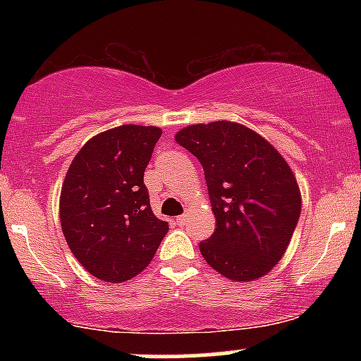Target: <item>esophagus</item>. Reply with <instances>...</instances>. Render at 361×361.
<instances>
[{
  "label": "esophagus",
  "mask_w": 361,
  "mask_h": 361,
  "mask_svg": "<svg viewBox=\"0 0 361 361\" xmlns=\"http://www.w3.org/2000/svg\"><path fill=\"white\" fill-rule=\"evenodd\" d=\"M186 222H188V215H186V214L180 215V217H176V224H178V226H185Z\"/></svg>",
  "instance_id": "esophagus-1"
}]
</instances>
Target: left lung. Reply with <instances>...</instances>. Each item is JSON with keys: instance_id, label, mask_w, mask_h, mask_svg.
I'll use <instances>...</instances> for the list:
<instances>
[{"instance_id": "8db88e82", "label": "left lung", "mask_w": 361, "mask_h": 361, "mask_svg": "<svg viewBox=\"0 0 361 361\" xmlns=\"http://www.w3.org/2000/svg\"><path fill=\"white\" fill-rule=\"evenodd\" d=\"M200 161L215 231L200 243L207 263L233 281L258 280L287 251L302 197L288 163L267 139L229 120L195 123L175 135Z\"/></svg>"}]
</instances>
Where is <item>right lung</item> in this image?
<instances>
[{"label":"right lung","mask_w":361,"mask_h":361,"mask_svg":"<svg viewBox=\"0 0 361 361\" xmlns=\"http://www.w3.org/2000/svg\"><path fill=\"white\" fill-rule=\"evenodd\" d=\"M159 127L120 126L93 135L61 188L66 243L86 271L109 283L134 279L154 258L168 222L152 214L144 171Z\"/></svg>","instance_id":"add662e5"}]
</instances>
